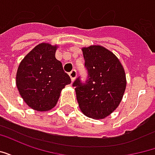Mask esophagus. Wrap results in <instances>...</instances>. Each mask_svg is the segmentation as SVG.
<instances>
[{"instance_id":"obj_1","label":"esophagus","mask_w":155,"mask_h":155,"mask_svg":"<svg viewBox=\"0 0 155 155\" xmlns=\"http://www.w3.org/2000/svg\"><path fill=\"white\" fill-rule=\"evenodd\" d=\"M69 75H70V77H71V81H74L75 80V78L77 76V72L75 70H72V71L69 73Z\"/></svg>"}]
</instances>
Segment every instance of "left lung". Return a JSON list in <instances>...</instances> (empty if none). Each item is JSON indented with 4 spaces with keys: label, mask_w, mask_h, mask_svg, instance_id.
Segmentation results:
<instances>
[{
    "label": "left lung",
    "mask_w": 155,
    "mask_h": 155,
    "mask_svg": "<svg viewBox=\"0 0 155 155\" xmlns=\"http://www.w3.org/2000/svg\"><path fill=\"white\" fill-rule=\"evenodd\" d=\"M88 79L73 83L79 106L86 116L101 120L116 109L126 88V77L119 59L101 45L82 48Z\"/></svg>",
    "instance_id": "1"
}]
</instances>
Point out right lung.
<instances>
[{
    "instance_id": "add662e5",
    "label": "right lung",
    "mask_w": 155,
    "mask_h": 155,
    "mask_svg": "<svg viewBox=\"0 0 155 155\" xmlns=\"http://www.w3.org/2000/svg\"><path fill=\"white\" fill-rule=\"evenodd\" d=\"M56 49L48 43L39 44L19 64L16 86L24 101L35 110L54 108L61 91L71 84V78L55 58Z\"/></svg>"
}]
</instances>
